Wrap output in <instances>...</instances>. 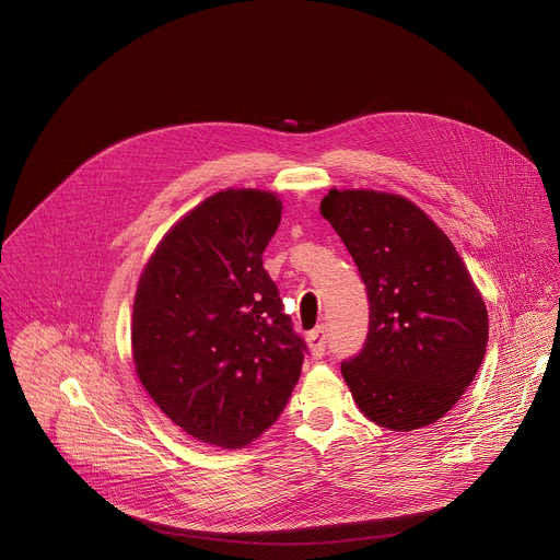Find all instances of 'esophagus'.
Here are the masks:
<instances>
[{
	"label": "esophagus",
	"mask_w": 560,
	"mask_h": 560,
	"mask_svg": "<svg viewBox=\"0 0 560 560\" xmlns=\"http://www.w3.org/2000/svg\"><path fill=\"white\" fill-rule=\"evenodd\" d=\"M307 346H310L314 357H323L325 354V350H327V331H325V327H318V329L307 334Z\"/></svg>",
	"instance_id": "34e87169"
}]
</instances>
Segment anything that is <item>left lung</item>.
I'll use <instances>...</instances> for the list:
<instances>
[{
  "instance_id": "8db88e82",
  "label": "left lung",
  "mask_w": 560,
  "mask_h": 560,
  "mask_svg": "<svg viewBox=\"0 0 560 560\" xmlns=\"http://www.w3.org/2000/svg\"><path fill=\"white\" fill-rule=\"evenodd\" d=\"M320 214L352 255L370 301L365 343L341 363L357 407L398 433L438 422L474 381L489 337L485 301L460 255L400 195L334 188Z\"/></svg>"
}]
</instances>
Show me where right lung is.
<instances>
[{"mask_svg": "<svg viewBox=\"0 0 560 560\" xmlns=\"http://www.w3.org/2000/svg\"><path fill=\"white\" fill-rule=\"evenodd\" d=\"M281 210L268 190L217 192L168 229L138 281L136 374L203 444L229 450L257 440L301 376L307 346L261 259Z\"/></svg>", "mask_w": 560, "mask_h": 560, "instance_id": "1", "label": "right lung"}]
</instances>
